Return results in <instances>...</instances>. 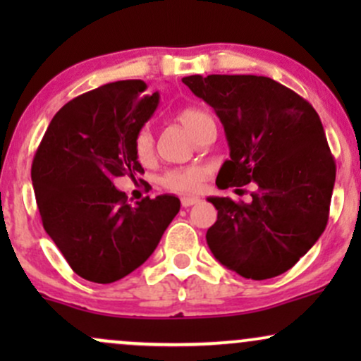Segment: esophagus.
<instances>
[{"label":"esophagus","instance_id":"34e87169","mask_svg":"<svg viewBox=\"0 0 361 361\" xmlns=\"http://www.w3.org/2000/svg\"><path fill=\"white\" fill-rule=\"evenodd\" d=\"M198 202H200V198H198V197H183V198H181V205H183L185 209H186V207L197 205Z\"/></svg>","mask_w":361,"mask_h":361}]
</instances>
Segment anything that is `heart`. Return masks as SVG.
<instances>
[{"label": "heart", "instance_id": "heart-1", "mask_svg": "<svg viewBox=\"0 0 361 361\" xmlns=\"http://www.w3.org/2000/svg\"><path fill=\"white\" fill-rule=\"evenodd\" d=\"M178 122L183 126L190 134L197 135L198 130L205 126L210 118L209 114H205L204 110L195 109V106H188V109H183L178 111L176 115ZM135 154H137V159L146 163V161L151 159L152 156V135L147 128H142L139 132L137 137H135ZM210 169L209 166L200 163L188 164V166H180V168H171L164 173L163 178H161V183H163L164 188L171 190V192L176 193H192L197 192L202 185L205 183L207 176H209Z\"/></svg>", "mask_w": 361, "mask_h": 361}]
</instances>
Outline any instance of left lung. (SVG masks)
Listing matches in <instances>:
<instances>
[{
	"instance_id": "8db88e82",
	"label": "left lung",
	"mask_w": 361,
	"mask_h": 361,
	"mask_svg": "<svg viewBox=\"0 0 361 361\" xmlns=\"http://www.w3.org/2000/svg\"><path fill=\"white\" fill-rule=\"evenodd\" d=\"M221 118L229 159L215 185L256 183L250 204L209 197L217 221L207 244L219 263L251 280L285 273L324 233L336 164L321 118L295 91L267 76L181 80Z\"/></svg>"
}]
</instances>
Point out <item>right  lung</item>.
<instances>
[{"label": "right lung", "instance_id": "right-lung-1", "mask_svg": "<svg viewBox=\"0 0 361 361\" xmlns=\"http://www.w3.org/2000/svg\"><path fill=\"white\" fill-rule=\"evenodd\" d=\"M140 80L103 85L54 115L32 163L45 233L69 267L94 283L117 281L146 261L180 212L175 195L127 204L118 176L142 175L135 137L159 93Z\"/></svg>", "mask_w": 361, "mask_h": 361}]
</instances>
